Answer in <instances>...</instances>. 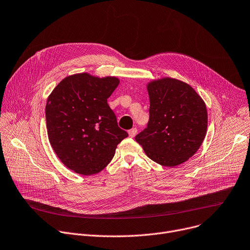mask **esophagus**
I'll return each mask as SVG.
<instances>
[{"mask_svg":"<svg viewBox=\"0 0 250 250\" xmlns=\"http://www.w3.org/2000/svg\"><path fill=\"white\" fill-rule=\"evenodd\" d=\"M137 132H138V129L135 128V127H132L131 129H129V130H128V135H129L130 138H133L134 135L137 134Z\"/></svg>","mask_w":250,"mask_h":250,"instance_id":"obj_1","label":"esophagus"}]
</instances>
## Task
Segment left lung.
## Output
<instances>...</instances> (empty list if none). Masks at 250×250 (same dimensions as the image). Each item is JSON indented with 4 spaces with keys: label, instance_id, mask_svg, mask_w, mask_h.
Returning <instances> with one entry per match:
<instances>
[{
    "label": "left lung",
    "instance_id": "obj_1",
    "mask_svg": "<svg viewBox=\"0 0 250 250\" xmlns=\"http://www.w3.org/2000/svg\"><path fill=\"white\" fill-rule=\"evenodd\" d=\"M146 88L149 121L135 141L158 165L173 167L186 163L206 138V103L190 84L173 78L150 81Z\"/></svg>",
    "mask_w": 250,
    "mask_h": 250
}]
</instances>
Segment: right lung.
Masks as SVG:
<instances>
[{"label":"right lung","mask_w":250,"mask_h":250,"mask_svg":"<svg viewBox=\"0 0 250 250\" xmlns=\"http://www.w3.org/2000/svg\"><path fill=\"white\" fill-rule=\"evenodd\" d=\"M119 83L117 77L74 74L62 80L48 97L50 144L60 161L79 174L102 171L127 137L107 104Z\"/></svg>","instance_id":"add662e5"}]
</instances>
